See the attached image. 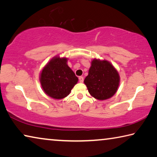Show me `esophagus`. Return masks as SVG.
<instances>
[{
  "label": "esophagus",
  "instance_id": "1",
  "mask_svg": "<svg viewBox=\"0 0 157 157\" xmlns=\"http://www.w3.org/2000/svg\"><path fill=\"white\" fill-rule=\"evenodd\" d=\"M78 79H79V81H80V83H83V80H84V78H83V76H79Z\"/></svg>",
  "mask_w": 157,
  "mask_h": 157
}]
</instances>
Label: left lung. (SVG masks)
Instances as JSON below:
<instances>
[{
  "label": "left lung",
  "mask_w": 157,
  "mask_h": 157,
  "mask_svg": "<svg viewBox=\"0 0 157 157\" xmlns=\"http://www.w3.org/2000/svg\"><path fill=\"white\" fill-rule=\"evenodd\" d=\"M120 77L116 68L106 60L94 58L84 83L90 94L98 100H106L116 93Z\"/></svg>",
  "instance_id": "1"
}]
</instances>
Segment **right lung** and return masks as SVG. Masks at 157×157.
<instances>
[{
    "label": "right lung",
    "mask_w": 157,
    "mask_h": 157,
    "mask_svg": "<svg viewBox=\"0 0 157 157\" xmlns=\"http://www.w3.org/2000/svg\"><path fill=\"white\" fill-rule=\"evenodd\" d=\"M67 60V58L56 56L41 70V86L45 94L51 98L64 99L78 83V77L68 66Z\"/></svg>",
    "instance_id": "add662e5"
}]
</instances>
